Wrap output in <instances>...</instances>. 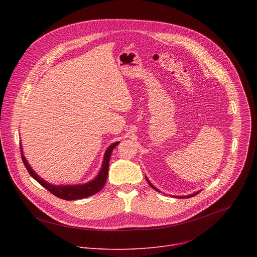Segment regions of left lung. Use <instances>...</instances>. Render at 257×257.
<instances>
[{"label": "left lung", "mask_w": 257, "mask_h": 257, "mask_svg": "<svg viewBox=\"0 0 257 257\" xmlns=\"http://www.w3.org/2000/svg\"><path fill=\"white\" fill-rule=\"evenodd\" d=\"M146 179H147V181H148V183H149V185H150V186H151V187H152V188H154V190H155V191H157V192H159V191H158V190H157V188H156V187H155V186H153V185H152V183H151V182H150V181H149V179H148V178H147V177H146ZM198 193H199V192H197V193H194V194H192V195H188V196H185V197H182V196H180V197H178V198H191V197H194V196H196V195H197V194H198Z\"/></svg>", "instance_id": "8db88e82"}]
</instances>
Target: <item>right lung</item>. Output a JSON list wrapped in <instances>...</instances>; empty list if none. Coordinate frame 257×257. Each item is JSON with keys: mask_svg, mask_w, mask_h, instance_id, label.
<instances>
[{"mask_svg": "<svg viewBox=\"0 0 257 257\" xmlns=\"http://www.w3.org/2000/svg\"><path fill=\"white\" fill-rule=\"evenodd\" d=\"M118 144H119V142L113 143L112 145L108 147V149L105 151L103 164H102V167H101V170L98 174V176L94 178L93 180H91V181H89L85 184H77V185H53V184L45 181L44 179L40 178L38 175L31 169V167L28 164V161L26 160V158L23 154L22 147H21V152H22L23 163H24L27 171L29 172V174L39 184H42L54 196H56V197H58L60 199H63V200L72 201V200L83 199V198L92 196V195H94V194L100 192L102 190L106 180H107L108 168H109V160H110L111 152Z\"/></svg>", "mask_w": 257, "mask_h": 257, "instance_id": "obj_1", "label": "right lung"}]
</instances>
